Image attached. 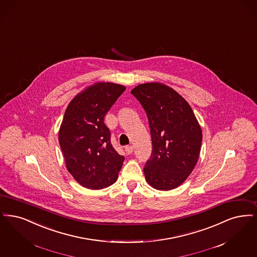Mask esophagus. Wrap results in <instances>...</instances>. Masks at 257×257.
Returning a JSON list of instances; mask_svg holds the SVG:
<instances>
[{"label":"esophagus","mask_w":257,"mask_h":257,"mask_svg":"<svg viewBox=\"0 0 257 257\" xmlns=\"http://www.w3.org/2000/svg\"><path fill=\"white\" fill-rule=\"evenodd\" d=\"M133 152H134V147H132V146H126V147H125V153H126L127 155L133 154Z\"/></svg>","instance_id":"34e87169"}]
</instances>
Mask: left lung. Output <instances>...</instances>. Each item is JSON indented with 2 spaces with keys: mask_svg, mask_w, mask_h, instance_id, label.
<instances>
[{
  "mask_svg": "<svg viewBox=\"0 0 257 257\" xmlns=\"http://www.w3.org/2000/svg\"><path fill=\"white\" fill-rule=\"evenodd\" d=\"M131 93L145 109L152 136L146 180L157 190L174 189L189 177L198 162L201 126L189 103L164 84H140Z\"/></svg>",
  "mask_w": 257,
  "mask_h": 257,
  "instance_id": "8db88e82",
  "label": "left lung"
}]
</instances>
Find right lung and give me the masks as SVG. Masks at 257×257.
<instances>
[{
	"instance_id": "right-lung-1",
	"label": "right lung",
	"mask_w": 257,
	"mask_h": 257,
	"mask_svg": "<svg viewBox=\"0 0 257 257\" xmlns=\"http://www.w3.org/2000/svg\"><path fill=\"white\" fill-rule=\"evenodd\" d=\"M125 87L96 83L69 103L58 133L66 167L78 183L88 189L113 184L124 157L112 147L110 131L103 123L106 113Z\"/></svg>"
}]
</instances>
